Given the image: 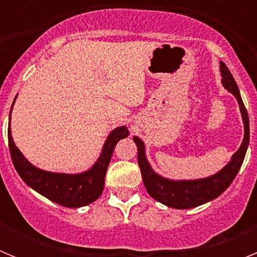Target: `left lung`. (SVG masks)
Segmentation results:
<instances>
[{
    "instance_id": "obj_1",
    "label": "left lung",
    "mask_w": 257,
    "mask_h": 257,
    "mask_svg": "<svg viewBox=\"0 0 257 257\" xmlns=\"http://www.w3.org/2000/svg\"><path fill=\"white\" fill-rule=\"evenodd\" d=\"M220 72H221V83L229 92L234 95L239 104V110L242 114L244 124V138L240 144L239 149L231 156V160L224 169L220 170L212 176L197 180H171L166 179L161 175L156 174L149 165L147 156H145V145L142 139L134 136V142L138 147V163L142 171L144 187L149 196L156 201L161 202L167 207L178 208V210H187V208L197 207L206 202L217 198L221 193L225 192L226 188L231 184L239 171L240 166L243 163L247 148L249 143V121L242 97L239 94V88L235 83L234 78L229 72L222 61H220Z\"/></svg>"
}]
</instances>
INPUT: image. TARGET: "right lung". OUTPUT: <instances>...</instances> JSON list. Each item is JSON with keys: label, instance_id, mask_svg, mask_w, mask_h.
Instances as JSON below:
<instances>
[{"label": "right lung", "instance_id": "right-lung-1", "mask_svg": "<svg viewBox=\"0 0 257 257\" xmlns=\"http://www.w3.org/2000/svg\"><path fill=\"white\" fill-rule=\"evenodd\" d=\"M17 99V96H15ZM13 105L10 109V117ZM128 136L126 126L117 127L109 134L103 145L100 157L91 169L81 174H59L41 170L32 165L18 149L11 135V127L8 128L9 149L14 167L24 183L50 201L68 208L87 206L101 196L104 189L106 169H108L114 147L121 139Z\"/></svg>", "mask_w": 257, "mask_h": 257}]
</instances>
